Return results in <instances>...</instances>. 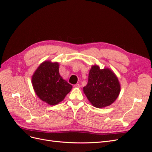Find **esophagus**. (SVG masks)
<instances>
[{"mask_svg": "<svg viewBox=\"0 0 152 152\" xmlns=\"http://www.w3.org/2000/svg\"><path fill=\"white\" fill-rule=\"evenodd\" d=\"M80 86L79 84H76L74 85V87H75V88H79Z\"/></svg>", "mask_w": 152, "mask_h": 152, "instance_id": "1", "label": "esophagus"}]
</instances>
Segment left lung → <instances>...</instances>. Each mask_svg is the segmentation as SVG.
Instances as JSON below:
<instances>
[{"mask_svg":"<svg viewBox=\"0 0 152 152\" xmlns=\"http://www.w3.org/2000/svg\"><path fill=\"white\" fill-rule=\"evenodd\" d=\"M84 93L94 107L103 108L113 103L120 93L121 86L117 77L108 68L101 70L98 66H92L88 82Z\"/></svg>","mask_w":152,"mask_h":152,"instance_id":"1","label":"left lung"}]
</instances>
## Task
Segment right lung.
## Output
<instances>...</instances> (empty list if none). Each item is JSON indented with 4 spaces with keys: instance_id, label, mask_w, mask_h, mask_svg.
Here are the masks:
<instances>
[{
    "instance_id": "add662e5",
    "label": "right lung",
    "mask_w": 152,
    "mask_h": 152,
    "mask_svg": "<svg viewBox=\"0 0 152 152\" xmlns=\"http://www.w3.org/2000/svg\"><path fill=\"white\" fill-rule=\"evenodd\" d=\"M32 84L38 97L50 105L61 102L72 88L59 75V64L50 61H44L37 69Z\"/></svg>"
}]
</instances>
